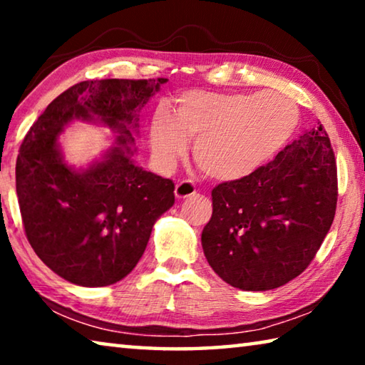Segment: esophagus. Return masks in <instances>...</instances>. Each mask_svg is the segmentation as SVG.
Here are the masks:
<instances>
[{
    "mask_svg": "<svg viewBox=\"0 0 365 365\" xmlns=\"http://www.w3.org/2000/svg\"><path fill=\"white\" fill-rule=\"evenodd\" d=\"M196 193V187L191 180H183L177 183L175 187V197L177 200H185V197H190Z\"/></svg>",
    "mask_w": 365,
    "mask_h": 365,
    "instance_id": "1",
    "label": "esophagus"
}]
</instances>
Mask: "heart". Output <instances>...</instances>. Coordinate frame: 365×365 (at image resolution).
Wrapping results in <instances>:
<instances>
[{"label":"heart","instance_id":"1","mask_svg":"<svg viewBox=\"0 0 365 365\" xmlns=\"http://www.w3.org/2000/svg\"><path fill=\"white\" fill-rule=\"evenodd\" d=\"M299 122L296 103L279 91H188L172 114L158 110L150 128L153 156L169 169L195 140L193 158L206 175L235 182L255 174L292 138Z\"/></svg>","mask_w":365,"mask_h":365}]
</instances>
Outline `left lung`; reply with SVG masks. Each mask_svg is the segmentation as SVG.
I'll return each mask as SVG.
<instances>
[{
	"label": "left lung",
	"instance_id": "1",
	"mask_svg": "<svg viewBox=\"0 0 365 365\" xmlns=\"http://www.w3.org/2000/svg\"><path fill=\"white\" fill-rule=\"evenodd\" d=\"M336 163L322 123L242 180L212 190L201 245L222 280L267 292L298 277L316 256L336 209Z\"/></svg>",
	"mask_w": 365,
	"mask_h": 365
}]
</instances>
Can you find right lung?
Segmentation results:
<instances>
[{"label":"right lung","mask_w":365,"mask_h":365,"mask_svg":"<svg viewBox=\"0 0 365 365\" xmlns=\"http://www.w3.org/2000/svg\"><path fill=\"white\" fill-rule=\"evenodd\" d=\"M168 78L86 80L48 104L24 138L16 191L24 228L43 262L80 287L122 280L143 256L156 220L174 206V182L135 164L140 110ZM72 120L101 123L115 145L88 168L63 160Z\"/></svg>","instance_id":"1"}]
</instances>
